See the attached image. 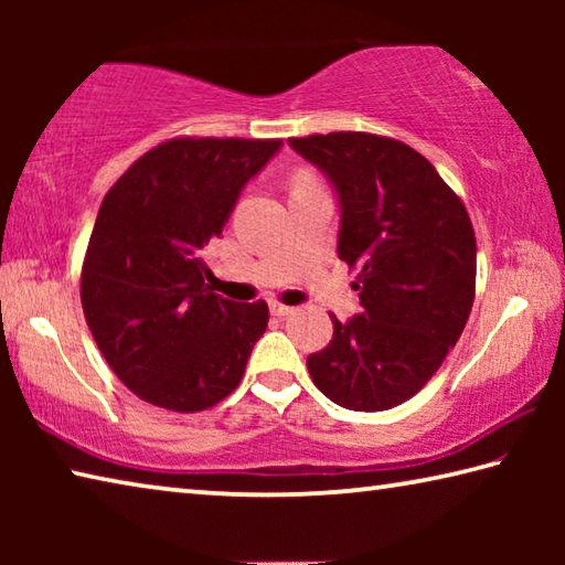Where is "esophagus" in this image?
Instances as JSON below:
<instances>
[{
  "label": "esophagus",
  "mask_w": 565,
  "mask_h": 565,
  "mask_svg": "<svg viewBox=\"0 0 565 565\" xmlns=\"http://www.w3.org/2000/svg\"><path fill=\"white\" fill-rule=\"evenodd\" d=\"M269 311L274 313V317H289V313L294 311V306H286V303H279V301H269Z\"/></svg>",
  "instance_id": "esophagus-1"
}]
</instances>
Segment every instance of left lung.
I'll return each mask as SVG.
<instances>
[{
	"instance_id": "1",
	"label": "left lung",
	"mask_w": 565,
	"mask_h": 565,
	"mask_svg": "<svg viewBox=\"0 0 565 565\" xmlns=\"http://www.w3.org/2000/svg\"><path fill=\"white\" fill-rule=\"evenodd\" d=\"M289 147L339 199L337 254L361 269L359 313L333 321L306 359L313 384L351 411H386L426 386L468 321L476 289L471 218L431 161L396 139L313 134Z\"/></svg>"
}]
</instances>
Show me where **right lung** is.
I'll list each match as a JSON object with an SVG mask.
<instances>
[{
    "label": "right lung",
    "instance_id": "obj_1",
    "mask_svg": "<svg viewBox=\"0 0 565 565\" xmlns=\"http://www.w3.org/2000/svg\"><path fill=\"white\" fill-rule=\"evenodd\" d=\"M279 139H171L104 196L82 269V306L121 384L149 404L204 411L238 386L269 306L209 289L204 248Z\"/></svg>",
    "mask_w": 565,
    "mask_h": 565
}]
</instances>
